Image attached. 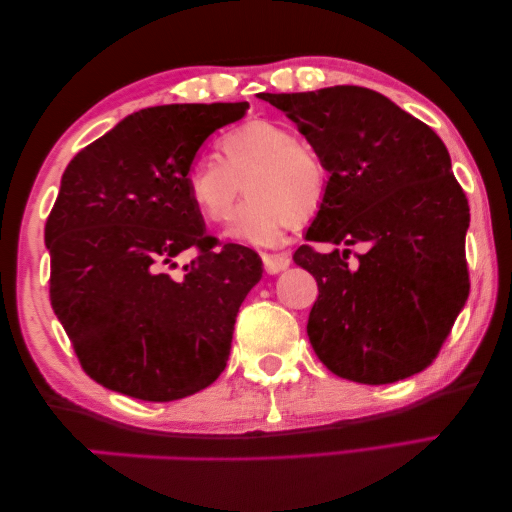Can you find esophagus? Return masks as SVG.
<instances>
[{"label":"esophagus","mask_w":512,"mask_h":512,"mask_svg":"<svg viewBox=\"0 0 512 512\" xmlns=\"http://www.w3.org/2000/svg\"><path fill=\"white\" fill-rule=\"evenodd\" d=\"M261 258L267 274H279L290 265V258L286 254H263Z\"/></svg>","instance_id":"34e87169"}]
</instances>
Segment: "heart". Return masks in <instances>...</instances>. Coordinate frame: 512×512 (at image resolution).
Instances as JSON below:
<instances>
[{
	"instance_id": "heart-1",
	"label": "heart",
	"mask_w": 512,
	"mask_h": 512,
	"mask_svg": "<svg viewBox=\"0 0 512 512\" xmlns=\"http://www.w3.org/2000/svg\"><path fill=\"white\" fill-rule=\"evenodd\" d=\"M217 156H199L188 167V195L206 222H222L242 192L224 238L249 247H274L292 224L322 211L331 188V167L311 142L274 120L242 122L217 142Z\"/></svg>"
}]
</instances>
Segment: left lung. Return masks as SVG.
Here are the masks:
<instances>
[{
	"label": "left lung",
	"mask_w": 512,
	"mask_h": 512,
	"mask_svg": "<svg viewBox=\"0 0 512 512\" xmlns=\"http://www.w3.org/2000/svg\"><path fill=\"white\" fill-rule=\"evenodd\" d=\"M324 154L331 188L301 245L317 281L308 340L342 379L383 385L433 363L469 295V206L445 142L381 92L333 86L258 95Z\"/></svg>",
	"instance_id": "1"
}]
</instances>
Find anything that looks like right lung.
<instances>
[{
    "instance_id": "1",
    "label": "right lung",
    "mask_w": 512,
    "mask_h": 512,
    "mask_svg": "<svg viewBox=\"0 0 512 512\" xmlns=\"http://www.w3.org/2000/svg\"><path fill=\"white\" fill-rule=\"evenodd\" d=\"M247 108H142L65 167L45 224L49 299L81 367L104 388L174 401L226 367L238 308L263 261L206 236L186 174L206 138ZM186 248L198 256L174 273Z\"/></svg>"
}]
</instances>
